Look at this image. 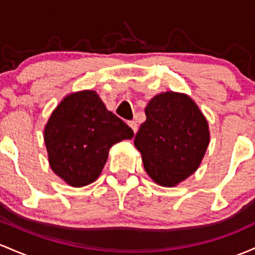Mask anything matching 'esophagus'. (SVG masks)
Segmentation results:
<instances>
[{
  "label": "esophagus",
  "instance_id": "34e87169",
  "mask_svg": "<svg viewBox=\"0 0 255 255\" xmlns=\"http://www.w3.org/2000/svg\"><path fill=\"white\" fill-rule=\"evenodd\" d=\"M128 127L132 128L133 132L136 133L137 130H138V125H137V123L133 122V120H131V122H128Z\"/></svg>",
  "mask_w": 255,
  "mask_h": 255
}]
</instances>
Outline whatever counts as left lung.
Here are the masks:
<instances>
[{
	"mask_svg": "<svg viewBox=\"0 0 255 255\" xmlns=\"http://www.w3.org/2000/svg\"><path fill=\"white\" fill-rule=\"evenodd\" d=\"M135 136L143 166L156 184L174 187L197 170L210 143L208 123L185 94L166 91L150 100Z\"/></svg>",
	"mask_w": 255,
	"mask_h": 255,
	"instance_id": "left-lung-1",
	"label": "left lung"
}]
</instances>
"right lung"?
I'll return each instance as SVG.
<instances>
[{
  "mask_svg": "<svg viewBox=\"0 0 255 255\" xmlns=\"http://www.w3.org/2000/svg\"><path fill=\"white\" fill-rule=\"evenodd\" d=\"M132 137V128L110 112L94 90L66 96L44 128L51 170L76 188L96 181L110 148Z\"/></svg>",
  "mask_w": 255,
  "mask_h": 255,
  "instance_id": "right-lung-1",
  "label": "right lung"
}]
</instances>
